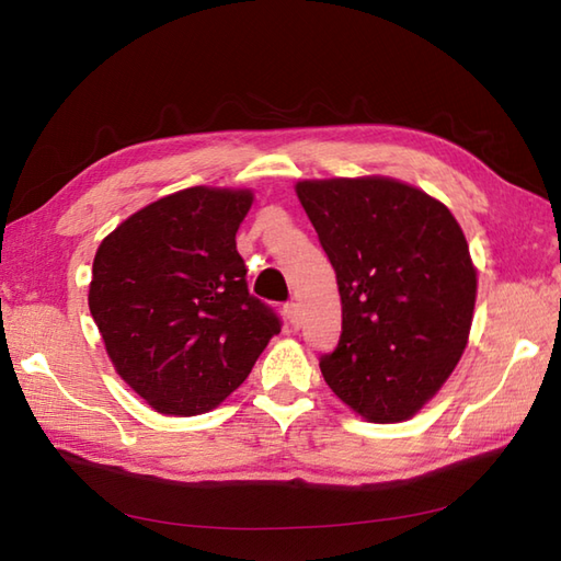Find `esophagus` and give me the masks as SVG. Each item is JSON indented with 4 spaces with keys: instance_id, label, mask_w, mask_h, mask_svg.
Returning a JSON list of instances; mask_svg holds the SVG:
<instances>
[{
    "instance_id": "esophagus-1",
    "label": "esophagus",
    "mask_w": 561,
    "mask_h": 561,
    "mask_svg": "<svg viewBox=\"0 0 561 561\" xmlns=\"http://www.w3.org/2000/svg\"><path fill=\"white\" fill-rule=\"evenodd\" d=\"M283 309H285V317H288V321H290V327L300 329V305L288 302Z\"/></svg>"
}]
</instances>
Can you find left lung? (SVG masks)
Wrapping results in <instances>:
<instances>
[{
	"label": "left lung",
	"instance_id": "1",
	"mask_svg": "<svg viewBox=\"0 0 561 561\" xmlns=\"http://www.w3.org/2000/svg\"><path fill=\"white\" fill-rule=\"evenodd\" d=\"M295 192L343 305L323 379L369 422L413 417L468 343L478 273L463 230L437 198L389 178L307 180Z\"/></svg>",
	"mask_w": 561,
	"mask_h": 561
}]
</instances>
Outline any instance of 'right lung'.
Returning <instances> with one entry per match:
<instances>
[{
    "instance_id": "add662e5",
    "label": "right lung",
    "mask_w": 561,
    "mask_h": 561,
    "mask_svg": "<svg viewBox=\"0 0 561 561\" xmlns=\"http://www.w3.org/2000/svg\"><path fill=\"white\" fill-rule=\"evenodd\" d=\"M247 190L192 186L136 210L93 259L89 307L117 375L163 415H198L249 377L280 319L234 244Z\"/></svg>"
}]
</instances>
